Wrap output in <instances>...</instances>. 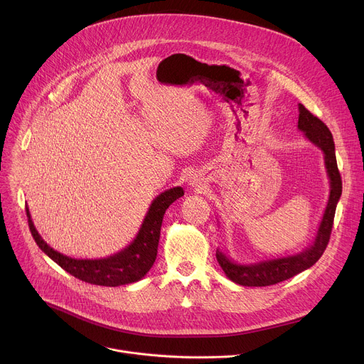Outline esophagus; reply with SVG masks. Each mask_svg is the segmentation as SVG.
<instances>
[{
	"label": "esophagus",
	"instance_id": "esophagus-1",
	"mask_svg": "<svg viewBox=\"0 0 364 364\" xmlns=\"http://www.w3.org/2000/svg\"><path fill=\"white\" fill-rule=\"evenodd\" d=\"M190 181H191L190 184H197V180H196V178H193V180H190Z\"/></svg>",
	"mask_w": 364,
	"mask_h": 364
}]
</instances>
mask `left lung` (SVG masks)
<instances>
[{"label": "left lung", "instance_id": "left-lung-1", "mask_svg": "<svg viewBox=\"0 0 364 364\" xmlns=\"http://www.w3.org/2000/svg\"><path fill=\"white\" fill-rule=\"evenodd\" d=\"M298 129L304 132L305 138L318 146L324 154V164L327 170V176L330 180V196L327 200L326 210L323 213L317 235L308 247L302 252L267 261H259L253 264H239L229 257L220 249L216 250L218 262L222 267L226 277L243 287H268L282 282L301 274L302 271L313 267L321 255L324 253L333 228V220L336 215V207L341 197V177L337 168L336 160V146L334 139L327 128V125L311 114L304 105L298 103Z\"/></svg>", "mask_w": 364, "mask_h": 364}]
</instances>
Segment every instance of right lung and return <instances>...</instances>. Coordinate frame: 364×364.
Masks as SVG:
<instances>
[{
  "mask_svg": "<svg viewBox=\"0 0 364 364\" xmlns=\"http://www.w3.org/2000/svg\"><path fill=\"white\" fill-rule=\"evenodd\" d=\"M181 196H184V190L181 187H173L159 194L152 200L135 239L121 252L102 259H75L55 250L43 240L37 232L27 205L26 212L30 232L36 243L51 261H55L75 278L87 284L119 287L142 279L151 269L155 257H157L160 232L166 210Z\"/></svg>",
  "mask_w": 364,
  "mask_h": 364,
  "instance_id": "add662e5",
  "label": "right lung"
}]
</instances>
